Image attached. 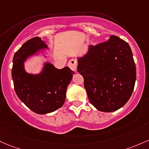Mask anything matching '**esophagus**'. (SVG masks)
<instances>
[{
  "label": "esophagus",
  "instance_id": "34e87169",
  "mask_svg": "<svg viewBox=\"0 0 149 149\" xmlns=\"http://www.w3.org/2000/svg\"><path fill=\"white\" fill-rule=\"evenodd\" d=\"M68 65L72 71H76V70H77V66H78V62L76 60L71 59L69 61V62H68Z\"/></svg>",
  "mask_w": 149,
  "mask_h": 149
}]
</instances>
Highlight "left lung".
I'll list each match as a JSON object with an SVG mask.
<instances>
[{"label": "left lung", "mask_w": 149, "mask_h": 149, "mask_svg": "<svg viewBox=\"0 0 149 149\" xmlns=\"http://www.w3.org/2000/svg\"><path fill=\"white\" fill-rule=\"evenodd\" d=\"M91 103L100 111L113 112L123 107L134 88L136 70L130 45L114 35L108 41L90 46L78 58Z\"/></svg>", "instance_id": "8db88e82"}]
</instances>
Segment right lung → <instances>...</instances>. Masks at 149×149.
Wrapping results in <instances>:
<instances>
[{
  "label": "right lung",
  "mask_w": 149,
  "mask_h": 149,
  "mask_svg": "<svg viewBox=\"0 0 149 149\" xmlns=\"http://www.w3.org/2000/svg\"><path fill=\"white\" fill-rule=\"evenodd\" d=\"M47 47L40 37H34L15 52L13 60L15 91L29 109L40 114L50 113L62 107L66 100L67 86L74 74L68 66L58 69L49 63H46L40 74L26 73L23 64L26 58Z\"/></svg>",
  "instance_id": "1"
}]
</instances>
